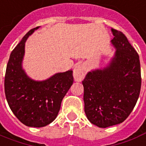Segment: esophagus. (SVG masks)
<instances>
[{
  "label": "esophagus",
  "instance_id": "esophagus-1",
  "mask_svg": "<svg viewBox=\"0 0 146 146\" xmlns=\"http://www.w3.org/2000/svg\"><path fill=\"white\" fill-rule=\"evenodd\" d=\"M85 73H86V70L83 64H79L75 66L73 72V76L75 81H81L84 78Z\"/></svg>",
  "mask_w": 146,
  "mask_h": 146
}]
</instances>
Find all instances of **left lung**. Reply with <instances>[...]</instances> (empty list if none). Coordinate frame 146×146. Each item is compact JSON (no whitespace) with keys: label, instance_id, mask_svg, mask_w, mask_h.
Segmentation results:
<instances>
[{"label":"left lung","instance_id":"8db88e82","mask_svg":"<svg viewBox=\"0 0 146 146\" xmlns=\"http://www.w3.org/2000/svg\"><path fill=\"white\" fill-rule=\"evenodd\" d=\"M116 49L110 64L87 73L82 81L84 111L99 127L122 123L136 104L141 89L139 57L121 31L111 29Z\"/></svg>","mask_w":146,"mask_h":146}]
</instances>
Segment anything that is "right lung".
Returning <instances> with one entry per match:
<instances>
[{"instance_id":"add662e5","label":"right lung","mask_w":146,"mask_h":146,"mask_svg":"<svg viewBox=\"0 0 146 146\" xmlns=\"http://www.w3.org/2000/svg\"><path fill=\"white\" fill-rule=\"evenodd\" d=\"M39 27L31 29L10 54L4 78V91L8 105L25 125L42 127L53 122L61 102L73 84L72 71L57 73L50 78L36 81L23 69L25 43Z\"/></svg>"}]
</instances>
